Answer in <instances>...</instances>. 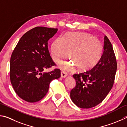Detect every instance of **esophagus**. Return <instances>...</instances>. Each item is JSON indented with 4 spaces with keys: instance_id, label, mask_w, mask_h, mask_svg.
Segmentation results:
<instances>
[{
    "instance_id": "34e87169",
    "label": "esophagus",
    "mask_w": 127,
    "mask_h": 127,
    "mask_svg": "<svg viewBox=\"0 0 127 127\" xmlns=\"http://www.w3.org/2000/svg\"><path fill=\"white\" fill-rule=\"evenodd\" d=\"M67 76V73L66 72H61V77H62V78H65V77Z\"/></svg>"
}]
</instances>
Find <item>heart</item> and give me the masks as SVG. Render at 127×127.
Masks as SVG:
<instances>
[{"mask_svg": "<svg viewBox=\"0 0 127 127\" xmlns=\"http://www.w3.org/2000/svg\"><path fill=\"white\" fill-rule=\"evenodd\" d=\"M102 52L100 41L86 33H67L55 39L51 46V57L55 62H61L68 53L72 61H64L60 65L65 71H71L75 66L80 71L91 69L99 61Z\"/></svg>", "mask_w": 127, "mask_h": 127, "instance_id": "obj_1", "label": "heart"}]
</instances>
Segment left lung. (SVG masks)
Returning <instances> with one entry per match:
<instances>
[{"label":"left lung","mask_w":127,"mask_h":127,"mask_svg":"<svg viewBox=\"0 0 127 127\" xmlns=\"http://www.w3.org/2000/svg\"><path fill=\"white\" fill-rule=\"evenodd\" d=\"M117 68L113 46L105 35L103 55L96 65L89 70L73 75L76 80V86L70 92L73 103L83 109L100 103L112 89Z\"/></svg>","instance_id":"left-lung-1"}]
</instances>
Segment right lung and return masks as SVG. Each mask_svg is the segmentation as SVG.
Listing matches in <instances>:
<instances>
[{
	"label": "right lung",
	"instance_id": "1",
	"mask_svg": "<svg viewBox=\"0 0 127 127\" xmlns=\"http://www.w3.org/2000/svg\"><path fill=\"white\" fill-rule=\"evenodd\" d=\"M58 29L37 27L26 32L17 44L10 61V82L15 92L30 103L39 101L47 93L51 81L61 71H43L56 65L50 56L48 41Z\"/></svg>",
	"mask_w": 127,
	"mask_h": 127
}]
</instances>
